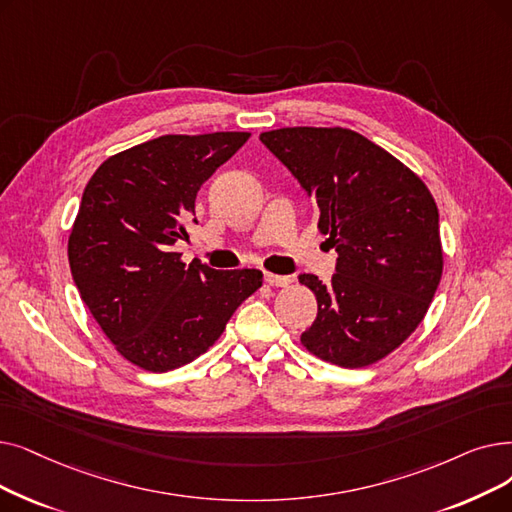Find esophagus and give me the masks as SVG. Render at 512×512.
I'll return each mask as SVG.
<instances>
[{
	"label": "esophagus",
	"mask_w": 512,
	"mask_h": 512,
	"mask_svg": "<svg viewBox=\"0 0 512 512\" xmlns=\"http://www.w3.org/2000/svg\"><path fill=\"white\" fill-rule=\"evenodd\" d=\"M265 282H268L270 286H288V284H291V278H288V276H278V274H272V272H265Z\"/></svg>",
	"instance_id": "esophagus-1"
}]
</instances>
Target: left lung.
<instances>
[{"mask_svg": "<svg viewBox=\"0 0 512 512\" xmlns=\"http://www.w3.org/2000/svg\"><path fill=\"white\" fill-rule=\"evenodd\" d=\"M318 207L339 253L330 282L299 274L318 299L301 343L343 368L379 362L425 318L441 278L439 213L427 186L368 138L343 127L259 136Z\"/></svg>", "mask_w": 512, "mask_h": 512, "instance_id": "obj_1", "label": "left lung"}]
</instances>
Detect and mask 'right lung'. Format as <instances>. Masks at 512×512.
Returning a JSON list of instances; mask_svg holds the SVG:
<instances>
[{"instance_id": "1", "label": "right lung", "mask_w": 512, "mask_h": 512, "mask_svg": "<svg viewBox=\"0 0 512 512\" xmlns=\"http://www.w3.org/2000/svg\"><path fill=\"white\" fill-rule=\"evenodd\" d=\"M249 136H161L110 157L87 182L69 238L71 274L131 364L167 372L192 362L261 286L259 270L186 265L173 251L196 224V192Z\"/></svg>"}]
</instances>
